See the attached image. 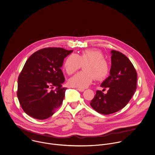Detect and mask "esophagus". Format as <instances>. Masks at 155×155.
<instances>
[{"label": "esophagus", "instance_id": "esophagus-1", "mask_svg": "<svg viewBox=\"0 0 155 155\" xmlns=\"http://www.w3.org/2000/svg\"><path fill=\"white\" fill-rule=\"evenodd\" d=\"M77 90H78L80 92H83L84 91V89H81V88H77Z\"/></svg>", "mask_w": 155, "mask_h": 155}]
</instances>
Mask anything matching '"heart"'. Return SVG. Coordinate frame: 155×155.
I'll return each instance as SVG.
<instances>
[{
	"instance_id": "heart-1",
	"label": "heart",
	"mask_w": 155,
	"mask_h": 155,
	"mask_svg": "<svg viewBox=\"0 0 155 155\" xmlns=\"http://www.w3.org/2000/svg\"><path fill=\"white\" fill-rule=\"evenodd\" d=\"M83 66V71L78 72L68 81L72 87L84 89L94 80H104L109 73V66L103 53L97 49H86L80 54H71L64 62L63 68L68 75L74 74Z\"/></svg>"
}]
</instances>
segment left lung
Segmentation results:
<instances>
[{
  "mask_svg": "<svg viewBox=\"0 0 155 155\" xmlns=\"http://www.w3.org/2000/svg\"><path fill=\"white\" fill-rule=\"evenodd\" d=\"M112 65L110 75L101 86L109 90L104 94L97 91L90 105L103 115L114 114L124 107L137 89V73L130 60L123 53L111 51Z\"/></svg>",
  "mask_w": 155,
  "mask_h": 155,
  "instance_id": "8db88e82",
  "label": "left lung"
}]
</instances>
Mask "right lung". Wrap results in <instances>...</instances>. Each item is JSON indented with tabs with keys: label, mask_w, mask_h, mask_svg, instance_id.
<instances>
[{
	"label": "right lung",
	"mask_w": 155,
	"mask_h": 155,
	"mask_svg": "<svg viewBox=\"0 0 155 155\" xmlns=\"http://www.w3.org/2000/svg\"><path fill=\"white\" fill-rule=\"evenodd\" d=\"M72 52L61 48H47L28 58L18 78L17 92L26 114L45 120L61 106L67 88L62 87L64 77L60 68L64 58Z\"/></svg>",
	"instance_id": "1"
}]
</instances>
